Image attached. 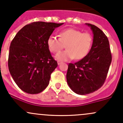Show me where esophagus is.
<instances>
[{"label":"esophagus","instance_id":"34e87169","mask_svg":"<svg viewBox=\"0 0 123 123\" xmlns=\"http://www.w3.org/2000/svg\"><path fill=\"white\" fill-rule=\"evenodd\" d=\"M57 62H58V65H60L61 64L62 62H61V61H58Z\"/></svg>","mask_w":123,"mask_h":123}]
</instances>
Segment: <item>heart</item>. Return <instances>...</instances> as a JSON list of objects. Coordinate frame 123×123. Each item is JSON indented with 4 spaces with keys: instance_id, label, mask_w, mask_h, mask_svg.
Instances as JSON below:
<instances>
[{
    "instance_id": "1",
    "label": "heart",
    "mask_w": 123,
    "mask_h": 123,
    "mask_svg": "<svg viewBox=\"0 0 123 123\" xmlns=\"http://www.w3.org/2000/svg\"><path fill=\"white\" fill-rule=\"evenodd\" d=\"M60 38L51 36L48 38L47 46L52 52L60 51L66 44L67 49L55 55L61 61H68L75 58L76 60L84 58L88 54L93 44V37L87 33H82L74 29H68L61 31Z\"/></svg>"
}]
</instances>
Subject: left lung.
<instances>
[{
  "label": "left lung",
  "instance_id": "obj_1",
  "mask_svg": "<svg viewBox=\"0 0 123 123\" xmlns=\"http://www.w3.org/2000/svg\"><path fill=\"white\" fill-rule=\"evenodd\" d=\"M92 31L93 40L90 50L84 58L68 65L67 80L76 94L91 93L102 87L111 62L109 40L98 27L86 23Z\"/></svg>",
  "mask_w": 123,
  "mask_h": 123
}]
</instances>
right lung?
Segmentation results:
<instances>
[{
	"label": "right lung",
	"instance_id": "right-lung-1",
	"mask_svg": "<svg viewBox=\"0 0 123 123\" xmlns=\"http://www.w3.org/2000/svg\"><path fill=\"white\" fill-rule=\"evenodd\" d=\"M63 24L31 23L24 26L12 40L8 67L13 80L23 91L37 94L48 85L58 63L51 56L47 41Z\"/></svg>",
	"mask_w": 123,
	"mask_h": 123
}]
</instances>
